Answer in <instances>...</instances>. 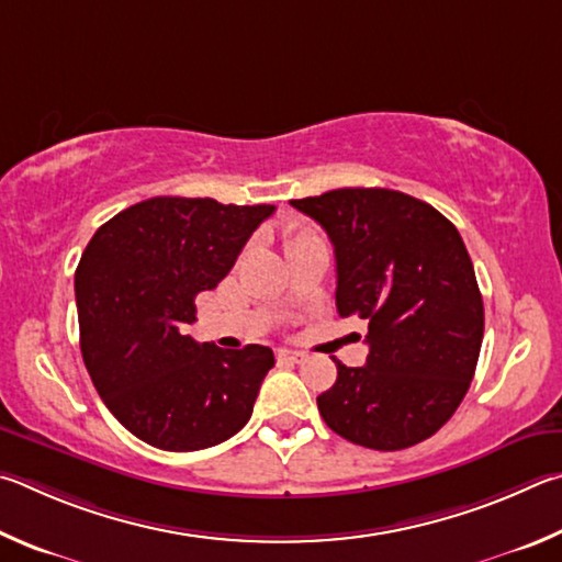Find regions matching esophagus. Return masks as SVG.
<instances>
[{
    "instance_id": "34e87169",
    "label": "esophagus",
    "mask_w": 562,
    "mask_h": 562,
    "mask_svg": "<svg viewBox=\"0 0 562 562\" xmlns=\"http://www.w3.org/2000/svg\"><path fill=\"white\" fill-rule=\"evenodd\" d=\"M276 358H279L281 362H303V352H299V350H279L276 352Z\"/></svg>"
}]
</instances>
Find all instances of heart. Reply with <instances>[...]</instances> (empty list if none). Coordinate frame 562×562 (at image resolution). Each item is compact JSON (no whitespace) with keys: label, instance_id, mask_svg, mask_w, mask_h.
<instances>
[{"label":"heart","instance_id":"heart-1","mask_svg":"<svg viewBox=\"0 0 562 562\" xmlns=\"http://www.w3.org/2000/svg\"><path fill=\"white\" fill-rule=\"evenodd\" d=\"M301 236H308V234L301 232V234H296V236H291V241H293V239H301Z\"/></svg>","mask_w":562,"mask_h":562}]
</instances>
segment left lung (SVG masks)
<instances>
[{
    "label": "left lung",
    "instance_id": "8db88e82",
    "mask_svg": "<svg viewBox=\"0 0 562 562\" xmlns=\"http://www.w3.org/2000/svg\"><path fill=\"white\" fill-rule=\"evenodd\" d=\"M336 251L340 318L368 321V362L338 368L318 395L326 425L352 445L397 451L447 425L474 380L484 301L457 226L385 187L291 200Z\"/></svg>",
    "mask_w": 562,
    "mask_h": 562
}]
</instances>
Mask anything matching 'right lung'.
<instances>
[{"instance_id":"1","label":"right lung","mask_w":562,"mask_h":562,"mask_svg":"<svg viewBox=\"0 0 562 562\" xmlns=\"http://www.w3.org/2000/svg\"><path fill=\"white\" fill-rule=\"evenodd\" d=\"M273 204L153 196L108 220L76 269L88 375L113 417L165 451L234 437L251 417L273 350H224L184 330Z\"/></svg>"}]
</instances>
